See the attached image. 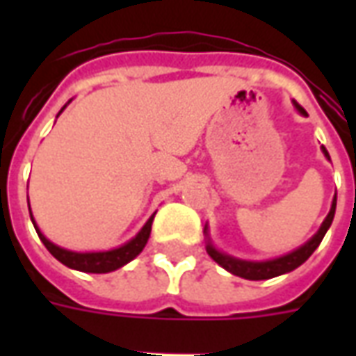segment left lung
Instances as JSON below:
<instances>
[{"mask_svg": "<svg viewBox=\"0 0 356 356\" xmlns=\"http://www.w3.org/2000/svg\"><path fill=\"white\" fill-rule=\"evenodd\" d=\"M293 106H296V110H298L299 114L307 116L305 110L301 108L296 101H293ZM322 154L330 160L328 150L324 147H322ZM336 200L337 198L334 196L328 216L322 221L321 229L314 232L313 238H309L303 246H299L298 250H293L290 254L280 255V257H275V259H267V261H248V259H238V257L225 254V252H221V250H217V248L213 246L211 236H209L208 225L204 227V234H206V252H208L209 257H211L217 265H221L225 270H229L231 275H236L240 276V278H246V280H267V278H275V276L291 273L293 268H298L299 265H303L322 242L324 234H326V231L330 229V225L334 221V216H336Z\"/></svg>", "mask_w": 356, "mask_h": 356, "instance_id": "left-lung-1", "label": "left lung"}]
</instances>
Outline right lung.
Wrapping results in <instances>:
<instances>
[{"label":"right lung","instance_id":"obj_1","mask_svg":"<svg viewBox=\"0 0 356 356\" xmlns=\"http://www.w3.org/2000/svg\"><path fill=\"white\" fill-rule=\"evenodd\" d=\"M70 102V101H68ZM66 108V104L60 108V112ZM60 112L57 114V118L60 116ZM154 216L148 217V221L143 225L140 229L131 240H127L122 246L114 248V250H106V252H72V250H66V248H60L57 244H53L49 238H45V234L40 231V227L35 225V219L32 216V209H30V219L34 223V229L38 232V236L43 242V246L49 250V254L58 259V261L66 265V267L74 268V270H81V273H95V275H102V273H112L116 268L124 267L129 261H133L137 255L143 252V248L147 246L148 236H150V229H152V221H154Z\"/></svg>","mask_w":356,"mask_h":356}]
</instances>
